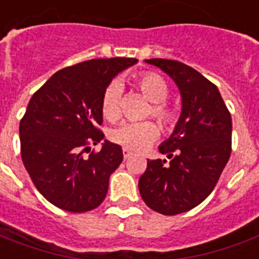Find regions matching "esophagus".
<instances>
[{
	"label": "esophagus",
	"mask_w": 259,
	"mask_h": 259,
	"mask_svg": "<svg viewBox=\"0 0 259 259\" xmlns=\"http://www.w3.org/2000/svg\"><path fill=\"white\" fill-rule=\"evenodd\" d=\"M122 155H124V159H130L133 156V152L130 149H122Z\"/></svg>",
	"instance_id": "esophagus-1"
}]
</instances>
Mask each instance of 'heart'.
I'll return each mask as SVG.
<instances>
[{
    "label": "heart",
    "instance_id": "b5f03b06",
    "mask_svg": "<svg viewBox=\"0 0 259 259\" xmlns=\"http://www.w3.org/2000/svg\"><path fill=\"white\" fill-rule=\"evenodd\" d=\"M133 85L150 100L148 117H155L164 128H173L179 120L177 111L166 103L168 96V85L163 76L156 72H141L133 78ZM121 99L122 86L118 82H111L106 86L102 95V114L109 121H117L121 115ZM159 137V128L152 121L144 122H124L110 134V139L114 144L130 150L145 149Z\"/></svg>",
    "mask_w": 259,
    "mask_h": 259
}]
</instances>
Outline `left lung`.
Listing matches in <instances>:
<instances>
[{"label":"left lung","mask_w":259,"mask_h":259,"mask_svg":"<svg viewBox=\"0 0 259 259\" xmlns=\"http://www.w3.org/2000/svg\"><path fill=\"white\" fill-rule=\"evenodd\" d=\"M146 62L170 75L183 99L174 133L159 146L170 162L148 159L138 184L150 209L173 216L191 210L213 191L232 153V115L216 85L194 68L164 58Z\"/></svg>","instance_id":"8db88e82"}]
</instances>
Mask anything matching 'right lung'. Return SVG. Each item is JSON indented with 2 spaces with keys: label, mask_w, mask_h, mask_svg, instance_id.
Returning <instances> with one entry per match:
<instances>
[{
  "label": "right lung",
  "mask_w": 259,
  "mask_h": 259,
  "mask_svg": "<svg viewBox=\"0 0 259 259\" xmlns=\"http://www.w3.org/2000/svg\"><path fill=\"white\" fill-rule=\"evenodd\" d=\"M137 58H96L60 69L29 100L19 124L21 156L43 197L68 212H88L103 202L110 174L122 162L120 145L104 141L102 95L113 76Z\"/></svg>",
  "instance_id": "1"
}]
</instances>
